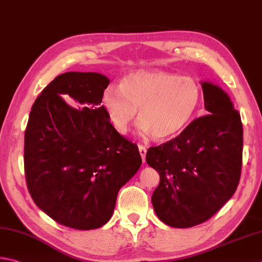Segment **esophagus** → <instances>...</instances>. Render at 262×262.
<instances>
[{
  "label": "esophagus",
  "mask_w": 262,
  "mask_h": 262,
  "mask_svg": "<svg viewBox=\"0 0 262 262\" xmlns=\"http://www.w3.org/2000/svg\"><path fill=\"white\" fill-rule=\"evenodd\" d=\"M138 150H140V155L143 159V162H145V156H146V147L144 145H138Z\"/></svg>",
  "instance_id": "esophagus-1"
}]
</instances>
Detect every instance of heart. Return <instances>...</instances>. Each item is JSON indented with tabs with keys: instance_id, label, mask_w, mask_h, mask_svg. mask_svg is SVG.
<instances>
[{
	"instance_id": "b5f03b06",
	"label": "heart",
	"mask_w": 262,
	"mask_h": 262,
	"mask_svg": "<svg viewBox=\"0 0 262 262\" xmlns=\"http://www.w3.org/2000/svg\"><path fill=\"white\" fill-rule=\"evenodd\" d=\"M201 100V86L192 77L140 70L124 77L120 87L107 86L102 105L119 134H126L138 109L141 134L167 140L188 125Z\"/></svg>"
}]
</instances>
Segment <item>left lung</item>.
Returning a JSON list of instances; mask_svg holds the SVG:
<instances>
[{"instance_id": "left-lung-1", "label": "left lung", "mask_w": 262, "mask_h": 262, "mask_svg": "<svg viewBox=\"0 0 262 262\" xmlns=\"http://www.w3.org/2000/svg\"><path fill=\"white\" fill-rule=\"evenodd\" d=\"M202 90L209 115L146 152L147 165L160 175L153 208L161 222L176 228L193 227L211 218L233 196L241 177V116L219 86L202 81Z\"/></svg>"}]
</instances>
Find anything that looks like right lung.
<instances>
[{
	"instance_id": "1",
	"label": "right lung",
	"mask_w": 262,
	"mask_h": 262,
	"mask_svg": "<svg viewBox=\"0 0 262 262\" xmlns=\"http://www.w3.org/2000/svg\"><path fill=\"white\" fill-rule=\"evenodd\" d=\"M109 84L97 73L55 77L35 100L26 127L30 196L54 222L74 229L109 222L118 192L142 165L137 145L115 129L101 105Z\"/></svg>"
}]
</instances>
